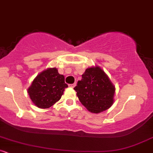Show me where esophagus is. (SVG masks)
<instances>
[{
    "label": "esophagus",
    "mask_w": 153,
    "mask_h": 153,
    "mask_svg": "<svg viewBox=\"0 0 153 153\" xmlns=\"http://www.w3.org/2000/svg\"><path fill=\"white\" fill-rule=\"evenodd\" d=\"M75 86H76V82H74V84H71V85H69V87H71V88H74Z\"/></svg>",
    "instance_id": "34e87169"
}]
</instances>
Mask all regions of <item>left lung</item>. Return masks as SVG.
Masks as SVG:
<instances>
[{
    "instance_id": "obj_1",
    "label": "left lung",
    "mask_w": 153,
    "mask_h": 153,
    "mask_svg": "<svg viewBox=\"0 0 153 153\" xmlns=\"http://www.w3.org/2000/svg\"><path fill=\"white\" fill-rule=\"evenodd\" d=\"M74 89L82 104L90 112L96 114L105 111L114 102L115 88L98 66L87 68Z\"/></svg>"
}]
</instances>
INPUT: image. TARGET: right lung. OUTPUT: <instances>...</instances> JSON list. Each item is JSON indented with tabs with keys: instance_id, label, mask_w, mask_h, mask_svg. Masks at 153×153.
Returning <instances> with one entry per match:
<instances>
[{
	"instance_id": "right-lung-1",
	"label": "right lung",
	"mask_w": 153,
	"mask_h": 153,
	"mask_svg": "<svg viewBox=\"0 0 153 153\" xmlns=\"http://www.w3.org/2000/svg\"><path fill=\"white\" fill-rule=\"evenodd\" d=\"M63 75L60 74L55 68H48L39 74L33 81L27 90L30 99L36 106L41 109H47L61 98L65 88Z\"/></svg>"
}]
</instances>
